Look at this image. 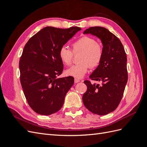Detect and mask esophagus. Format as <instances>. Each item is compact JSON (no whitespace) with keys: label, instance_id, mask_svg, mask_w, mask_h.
I'll use <instances>...</instances> for the list:
<instances>
[{"label":"esophagus","instance_id":"obj_1","mask_svg":"<svg viewBox=\"0 0 147 147\" xmlns=\"http://www.w3.org/2000/svg\"><path fill=\"white\" fill-rule=\"evenodd\" d=\"M80 82V80H78L77 78H75V83H78Z\"/></svg>","mask_w":147,"mask_h":147}]
</instances>
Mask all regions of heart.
I'll return each mask as SVG.
<instances>
[{
	"label": "heart",
	"mask_w": 147,
	"mask_h": 147,
	"mask_svg": "<svg viewBox=\"0 0 147 147\" xmlns=\"http://www.w3.org/2000/svg\"><path fill=\"white\" fill-rule=\"evenodd\" d=\"M72 50L66 47H62L59 51V57L65 65L71 64L74 54L81 52L78 57L79 63L70 67L65 70V75L75 78H82L85 75L90 67L94 69L98 67L103 58V48L97 43L94 38L89 36L80 37L72 45Z\"/></svg>",
	"instance_id": "b5f03b06"
}]
</instances>
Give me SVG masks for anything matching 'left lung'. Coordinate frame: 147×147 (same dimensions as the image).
Returning a JSON list of instances; mask_svg holds the SVG:
<instances>
[{"label":"left lung","mask_w":147,"mask_h":147,"mask_svg":"<svg viewBox=\"0 0 147 147\" xmlns=\"http://www.w3.org/2000/svg\"><path fill=\"white\" fill-rule=\"evenodd\" d=\"M84 34H92L101 40L104 56L90 76L101 84L84 81L87 91L83 96V102L92 113L105 115L113 112L123 97L128 79L126 54L119 39L108 29L95 26L87 29Z\"/></svg>","instance_id":"obj_1"}]
</instances>
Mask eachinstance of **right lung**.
I'll return each instance as SVG.
<instances>
[{"mask_svg": "<svg viewBox=\"0 0 147 147\" xmlns=\"http://www.w3.org/2000/svg\"><path fill=\"white\" fill-rule=\"evenodd\" d=\"M80 30L78 27H46L25 45L19 63L20 82L29 105L37 113L50 115L63 107L74 78H57L64 67L59 51Z\"/></svg>", "mask_w": 147, "mask_h": 147, "instance_id": "1", "label": "right lung"}]
</instances>
